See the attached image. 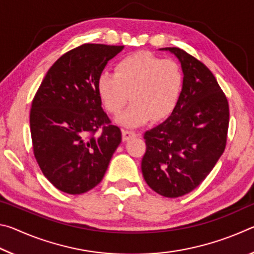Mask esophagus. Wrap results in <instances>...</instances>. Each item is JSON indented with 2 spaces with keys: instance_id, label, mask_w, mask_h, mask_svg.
<instances>
[{
  "instance_id": "34e87169",
  "label": "esophagus",
  "mask_w": 254,
  "mask_h": 254,
  "mask_svg": "<svg viewBox=\"0 0 254 254\" xmlns=\"http://www.w3.org/2000/svg\"><path fill=\"white\" fill-rule=\"evenodd\" d=\"M122 135H123V141H127L128 139H131V137H134L136 135V133L134 131L123 130Z\"/></svg>"
}]
</instances>
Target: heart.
I'll return each mask as SVG.
<instances>
[{"mask_svg":"<svg viewBox=\"0 0 254 254\" xmlns=\"http://www.w3.org/2000/svg\"><path fill=\"white\" fill-rule=\"evenodd\" d=\"M183 88V74L173 60H163L147 51L127 55L115 66L113 72H102L97 89L106 110L120 115L118 122L137 127L150 119L160 120L174 110Z\"/></svg>","mask_w":254,"mask_h":254,"instance_id":"1","label":"heart"}]
</instances>
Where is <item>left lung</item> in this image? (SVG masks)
Instances as JSON below:
<instances>
[{"instance_id":"1","label":"left lung","mask_w":254,"mask_h":254,"mask_svg":"<svg viewBox=\"0 0 254 254\" xmlns=\"http://www.w3.org/2000/svg\"><path fill=\"white\" fill-rule=\"evenodd\" d=\"M178 58L183 89L170 117L144 133L143 178L159 195L188 194L207 177L224 152L230 122L229 102L216 78L183 49L161 48Z\"/></svg>"}]
</instances>
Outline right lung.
Segmentation results:
<instances>
[{
	"label": "right lung",
	"instance_id": "right-lung-1",
	"mask_svg": "<svg viewBox=\"0 0 254 254\" xmlns=\"http://www.w3.org/2000/svg\"><path fill=\"white\" fill-rule=\"evenodd\" d=\"M123 48L85 44L71 49L50 67L34 95L30 111L34 157L45 177L67 194L97 186L121 143V130L102 109L97 81Z\"/></svg>",
	"mask_w": 254,
	"mask_h": 254
}]
</instances>
